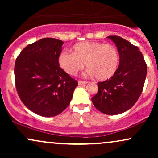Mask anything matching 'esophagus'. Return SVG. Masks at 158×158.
<instances>
[{
	"label": "esophagus",
	"instance_id": "1",
	"mask_svg": "<svg viewBox=\"0 0 158 158\" xmlns=\"http://www.w3.org/2000/svg\"><path fill=\"white\" fill-rule=\"evenodd\" d=\"M88 83V81H80L79 80V81H78V84H79V85H85Z\"/></svg>",
	"mask_w": 158,
	"mask_h": 158
}]
</instances>
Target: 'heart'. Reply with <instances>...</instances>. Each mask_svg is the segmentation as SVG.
Here are the masks:
<instances>
[{"instance_id":"heart-1","label":"heart","mask_w":158,"mask_h":158,"mask_svg":"<svg viewBox=\"0 0 158 158\" xmlns=\"http://www.w3.org/2000/svg\"><path fill=\"white\" fill-rule=\"evenodd\" d=\"M59 66L69 75H76L84 68L88 74L99 81L108 80L117 73L119 53L113 44L100 41H83L74 44L72 52L62 51L58 59Z\"/></svg>"}]
</instances>
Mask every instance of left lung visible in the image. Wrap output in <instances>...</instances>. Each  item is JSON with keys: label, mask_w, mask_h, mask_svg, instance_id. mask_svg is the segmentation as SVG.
Masks as SVG:
<instances>
[{"label": "left lung", "mask_w": 158, "mask_h": 158, "mask_svg": "<svg viewBox=\"0 0 158 158\" xmlns=\"http://www.w3.org/2000/svg\"><path fill=\"white\" fill-rule=\"evenodd\" d=\"M107 38L115 43L118 50L119 68L114 77L98 82V92L91 100L100 112L116 115L130 109L139 99L144 86L147 65L138 47L119 36Z\"/></svg>", "instance_id": "8db88e82"}]
</instances>
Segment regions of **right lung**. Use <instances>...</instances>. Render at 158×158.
Here are the masks:
<instances>
[{
	"label": "right lung",
	"mask_w": 158,
	"mask_h": 158,
	"mask_svg": "<svg viewBox=\"0 0 158 158\" xmlns=\"http://www.w3.org/2000/svg\"><path fill=\"white\" fill-rule=\"evenodd\" d=\"M62 41L44 38L27 45L15 64V82L20 99L42 117L61 114L70 104L78 81L59 64Z\"/></svg>",
	"instance_id": "obj_1"
}]
</instances>
